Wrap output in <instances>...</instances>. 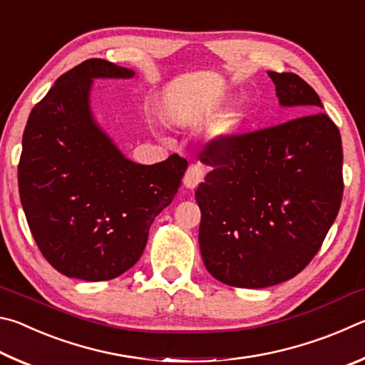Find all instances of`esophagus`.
Segmentation results:
<instances>
[{
	"instance_id": "esophagus-1",
	"label": "esophagus",
	"mask_w": 365,
	"mask_h": 365,
	"mask_svg": "<svg viewBox=\"0 0 365 365\" xmlns=\"http://www.w3.org/2000/svg\"><path fill=\"white\" fill-rule=\"evenodd\" d=\"M205 175H206V170L200 163L190 164V168L187 169V172H185V177H183L185 188L195 190L197 185L205 180Z\"/></svg>"
}]
</instances>
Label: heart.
Returning <instances> with one entry per match:
<instances>
[{
  "instance_id": "obj_1",
  "label": "heart",
  "mask_w": 365,
  "mask_h": 365,
  "mask_svg": "<svg viewBox=\"0 0 365 365\" xmlns=\"http://www.w3.org/2000/svg\"><path fill=\"white\" fill-rule=\"evenodd\" d=\"M248 114H250L248 101L240 100L233 108H230L227 113L222 114L217 119V122L214 123L212 138L215 141H220V143L233 138L235 135L238 133L240 128L243 127L245 120L248 119Z\"/></svg>"
}]
</instances>
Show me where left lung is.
<instances>
[{
  "label": "left lung",
  "instance_id": "1",
  "mask_svg": "<svg viewBox=\"0 0 365 365\" xmlns=\"http://www.w3.org/2000/svg\"><path fill=\"white\" fill-rule=\"evenodd\" d=\"M267 73L280 106L299 117L209 143L201 160L211 172L195 193L207 272L250 289L298 275L320 250L343 196L341 137L319 113V95L296 73Z\"/></svg>",
  "mask_w": 365,
  "mask_h": 365
}]
</instances>
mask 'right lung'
I'll list each match as a JSON object with an SVG mask.
<instances>
[{"instance_id": "right-lung-1", "label": "right lung", "mask_w": 365, "mask_h": 365, "mask_svg": "<svg viewBox=\"0 0 365 365\" xmlns=\"http://www.w3.org/2000/svg\"><path fill=\"white\" fill-rule=\"evenodd\" d=\"M135 76L109 61H83L54 82L24 130V212L41 255L71 279L110 280L132 269L188 168L177 154L151 165L133 163L96 120L95 80Z\"/></svg>"}]
</instances>
